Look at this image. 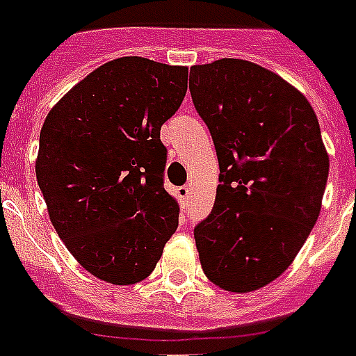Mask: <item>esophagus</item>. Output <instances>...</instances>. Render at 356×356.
<instances>
[{
    "label": "esophagus",
    "mask_w": 356,
    "mask_h": 356,
    "mask_svg": "<svg viewBox=\"0 0 356 356\" xmlns=\"http://www.w3.org/2000/svg\"><path fill=\"white\" fill-rule=\"evenodd\" d=\"M177 197L179 201H181V204H186L188 199H190V186H181L177 188Z\"/></svg>",
    "instance_id": "1"
}]
</instances>
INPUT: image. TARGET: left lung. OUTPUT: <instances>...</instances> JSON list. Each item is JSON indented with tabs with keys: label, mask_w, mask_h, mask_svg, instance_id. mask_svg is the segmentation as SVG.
Here are the masks:
<instances>
[{
	"label": "left lung",
	"mask_w": 356,
	"mask_h": 356,
	"mask_svg": "<svg viewBox=\"0 0 356 356\" xmlns=\"http://www.w3.org/2000/svg\"><path fill=\"white\" fill-rule=\"evenodd\" d=\"M219 159L211 213L193 229L202 271L248 293L293 262L321 213L330 157L312 104L275 72L224 58L190 68Z\"/></svg>",
	"instance_id": "left-lung-1"
}]
</instances>
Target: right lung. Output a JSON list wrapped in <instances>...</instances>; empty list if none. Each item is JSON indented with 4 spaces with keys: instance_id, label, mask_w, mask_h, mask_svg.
Masks as SVG:
<instances>
[{
    "instance_id": "add662e5",
    "label": "right lung",
    "mask_w": 356,
    "mask_h": 356,
    "mask_svg": "<svg viewBox=\"0 0 356 356\" xmlns=\"http://www.w3.org/2000/svg\"><path fill=\"white\" fill-rule=\"evenodd\" d=\"M186 88V67L119 58L72 86L44 119L35 177L50 222L104 282L145 280L177 229L159 136Z\"/></svg>"
}]
</instances>
